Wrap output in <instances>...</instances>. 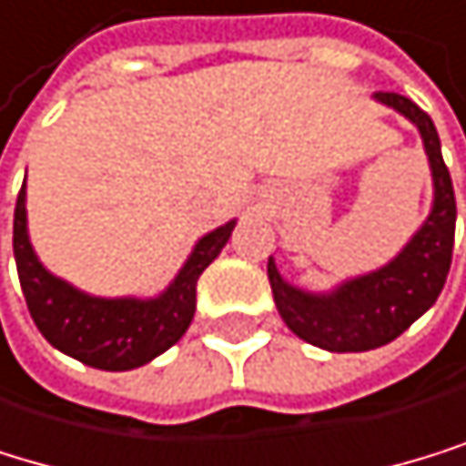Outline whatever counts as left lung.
Here are the masks:
<instances>
[{
  "mask_svg": "<svg viewBox=\"0 0 466 466\" xmlns=\"http://www.w3.org/2000/svg\"><path fill=\"white\" fill-rule=\"evenodd\" d=\"M376 101L419 127L433 172V209L393 260L370 274L339 283L328 294L302 291L286 283L268 257V283L283 322L305 342L334 353L373 350L393 342L439 299L452 263L456 195L441 157L436 124L419 104L399 93H373Z\"/></svg>",
  "mask_w": 466,
  "mask_h": 466,
  "instance_id": "left-lung-1",
  "label": "left lung"
}]
</instances>
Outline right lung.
<instances>
[{
  "instance_id": "obj_1",
  "label": "right lung",
  "mask_w": 466,
  "mask_h": 466,
  "mask_svg": "<svg viewBox=\"0 0 466 466\" xmlns=\"http://www.w3.org/2000/svg\"><path fill=\"white\" fill-rule=\"evenodd\" d=\"M25 183L14 212V257L27 311L42 337L98 370H132L172 348L195 317L198 277L228 243L235 220L203 235L169 289L157 297H93L50 274L27 238Z\"/></svg>"
}]
</instances>
